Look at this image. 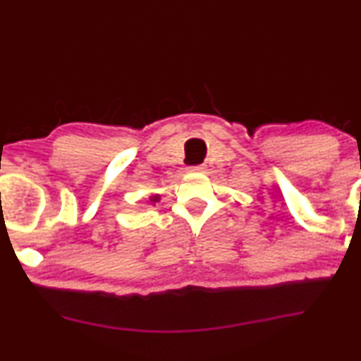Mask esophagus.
<instances>
[{
	"mask_svg": "<svg viewBox=\"0 0 361 361\" xmlns=\"http://www.w3.org/2000/svg\"><path fill=\"white\" fill-rule=\"evenodd\" d=\"M202 170H204V166H202V165L190 166V169H188V171H191V173H200V171H202Z\"/></svg>",
	"mask_w": 361,
	"mask_h": 361,
	"instance_id": "34e87169",
	"label": "esophagus"
}]
</instances>
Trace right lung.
Returning <instances> with one entry per match:
<instances>
[{
  "instance_id": "1",
  "label": "right lung",
  "mask_w": 361,
  "mask_h": 361,
  "mask_svg": "<svg viewBox=\"0 0 361 361\" xmlns=\"http://www.w3.org/2000/svg\"><path fill=\"white\" fill-rule=\"evenodd\" d=\"M157 201H160V196L159 195H152L150 196V202H157Z\"/></svg>"
}]
</instances>
